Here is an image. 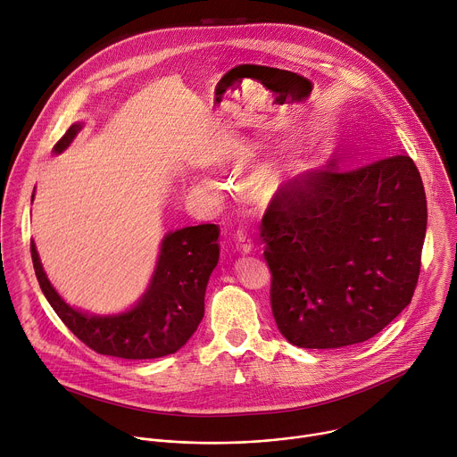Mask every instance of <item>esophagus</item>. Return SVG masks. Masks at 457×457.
<instances>
[{"mask_svg":"<svg viewBox=\"0 0 457 457\" xmlns=\"http://www.w3.org/2000/svg\"><path fill=\"white\" fill-rule=\"evenodd\" d=\"M237 249H238L240 253H244V254H247V253L253 251V244H251V240L247 238V235H245L244 231H238V233H237Z\"/></svg>","mask_w":457,"mask_h":457,"instance_id":"esophagus-1","label":"esophagus"}]
</instances>
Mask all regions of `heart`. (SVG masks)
<instances>
[{
    "mask_svg": "<svg viewBox=\"0 0 457 457\" xmlns=\"http://www.w3.org/2000/svg\"><path fill=\"white\" fill-rule=\"evenodd\" d=\"M298 171L295 162H270L256 175V189L260 195L271 197L280 189V186Z\"/></svg>",
    "mask_w": 457,
    "mask_h": 457,
    "instance_id": "1",
    "label": "heart"
}]
</instances>
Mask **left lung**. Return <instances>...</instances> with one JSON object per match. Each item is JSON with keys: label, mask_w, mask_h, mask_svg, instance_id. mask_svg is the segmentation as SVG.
<instances>
[{"label": "left lung", "mask_w": 457, "mask_h": 457, "mask_svg": "<svg viewBox=\"0 0 457 457\" xmlns=\"http://www.w3.org/2000/svg\"><path fill=\"white\" fill-rule=\"evenodd\" d=\"M260 229L282 337L303 349L361 344L412 300L427 231L423 182L405 154L349 171L331 161L280 187Z\"/></svg>", "instance_id": "obj_1"}]
</instances>
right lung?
<instances>
[{"instance_id":"right-lung-1","label":"right lung","mask_w":457,"mask_h":457,"mask_svg":"<svg viewBox=\"0 0 457 457\" xmlns=\"http://www.w3.org/2000/svg\"><path fill=\"white\" fill-rule=\"evenodd\" d=\"M81 128L83 122L72 124L54 154L67 150ZM219 233L215 224L166 233L148 289L134 307L117 314L85 312L64 302L50 284L34 242L30 253L45 298L85 345L106 356L152 360L177 353L197 331L204 316L206 286L219 262Z\"/></svg>"}]
</instances>
